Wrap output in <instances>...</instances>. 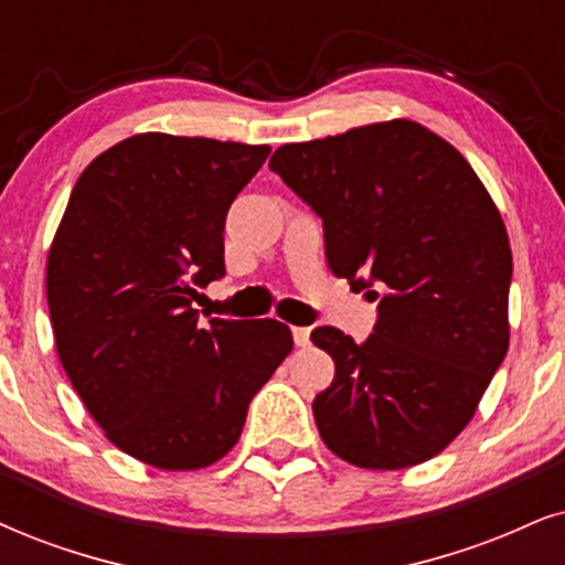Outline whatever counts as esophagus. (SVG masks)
<instances>
[{"label": "esophagus", "mask_w": 565, "mask_h": 565, "mask_svg": "<svg viewBox=\"0 0 565 565\" xmlns=\"http://www.w3.org/2000/svg\"><path fill=\"white\" fill-rule=\"evenodd\" d=\"M291 335H295V344H297V347H307V344H310V328L295 326V328H291Z\"/></svg>", "instance_id": "obj_1"}]
</instances>
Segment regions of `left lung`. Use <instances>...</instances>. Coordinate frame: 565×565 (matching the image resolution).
<instances>
[{"mask_svg": "<svg viewBox=\"0 0 565 565\" xmlns=\"http://www.w3.org/2000/svg\"><path fill=\"white\" fill-rule=\"evenodd\" d=\"M268 167L323 218L333 276L381 297L362 344L333 326L310 333L335 365L312 402L320 438L362 469L433 459L509 352L513 260L490 192L451 142L412 119L289 142Z\"/></svg>", "mask_w": 565, "mask_h": 565, "instance_id": "obj_1", "label": "left lung"}]
</instances>
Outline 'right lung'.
<instances>
[{"label": "right lung", "mask_w": 565, "mask_h": 565, "mask_svg": "<svg viewBox=\"0 0 565 565\" xmlns=\"http://www.w3.org/2000/svg\"><path fill=\"white\" fill-rule=\"evenodd\" d=\"M268 146L132 135L75 182L46 260L56 354L106 438L167 472L216 463L295 347L274 318L198 323L224 224Z\"/></svg>", "instance_id": "add662e5"}]
</instances>
